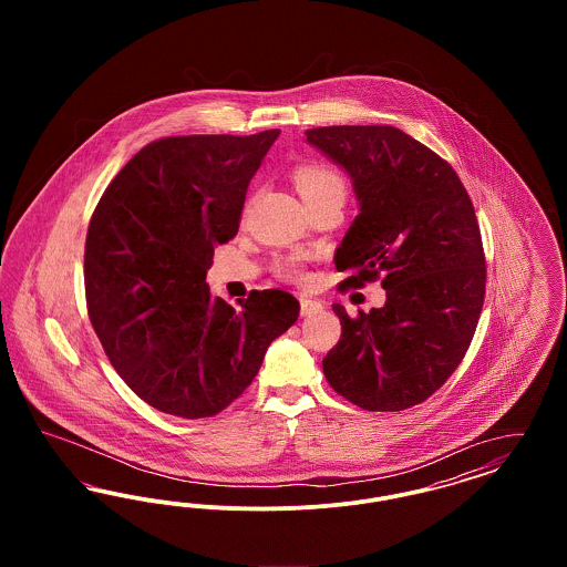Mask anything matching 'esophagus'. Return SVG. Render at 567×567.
I'll return each instance as SVG.
<instances>
[{
    "label": "esophagus",
    "mask_w": 567,
    "mask_h": 567,
    "mask_svg": "<svg viewBox=\"0 0 567 567\" xmlns=\"http://www.w3.org/2000/svg\"><path fill=\"white\" fill-rule=\"evenodd\" d=\"M323 303L319 301V299H308V297H303L301 301H299V310H301V317H312V315H319V312H323Z\"/></svg>",
    "instance_id": "obj_1"
}]
</instances>
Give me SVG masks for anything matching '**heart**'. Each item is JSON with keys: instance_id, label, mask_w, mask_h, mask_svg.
I'll return each mask as SVG.
<instances>
[{"instance_id": "b5f03b06", "label": "heart", "mask_w": 567, "mask_h": 567, "mask_svg": "<svg viewBox=\"0 0 567 567\" xmlns=\"http://www.w3.org/2000/svg\"><path fill=\"white\" fill-rule=\"evenodd\" d=\"M296 185L306 204L319 202L329 195H344V181L338 172L321 163H306L296 169ZM278 270L287 278H301V270L296 259H287L278 266Z\"/></svg>"}]
</instances>
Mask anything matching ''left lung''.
Wrapping results in <instances>:
<instances>
[{"mask_svg": "<svg viewBox=\"0 0 567 567\" xmlns=\"http://www.w3.org/2000/svg\"><path fill=\"white\" fill-rule=\"evenodd\" d=\"M338 163L359 202L336 268L342 287L382 276V308L351 319L333 303L340 342L323 372L336 393L363 410L398 412L425 402L457 370L485 301V252L472 199L457 172L391 125L308 130Z\"/></svg>", "mask_w": 567, "mask_h": 567, "instance_id": "8db88e82", "label": "left lung"}]
</instances>
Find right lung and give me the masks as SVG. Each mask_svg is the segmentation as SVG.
<instances>
[{"label":"right lung","mask_w":567,"mask_h":567,"mask_svg":"<svg viewBox=\"0 0 567 567\" xmlns=\"http://www.w3.org/2000/svg\"><path fill=\"white\" fill-rule=\"evenodd\" d=\"M278 135L155 140L114 176L91 216L89 319L118 377L165 414H218L297 321L299 301L287 291H252L234 308L206 285L215 246L238 234L250 178Z\"/></svg>","instance_id":"1"}]
</instances>
